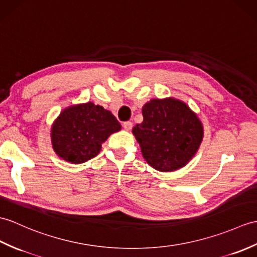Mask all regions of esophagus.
Returning a JSON list of instances; mask_svg holds the SVG:
<instances>
[{"label": "esophagus", "instance_id": "34e87169", "mask_svg": "<svg viewBox=\"0 0 257 257\" xmlns=\"http://www.w3.org/2000/svg\"><path fill=\"white\" fill-rule=\"evenodd\" d=\"M122 127L126 129V130H130L131 128H133V122H131V121H124L122 123Z\"/></svg>", "mask_w": 257, "mask_h": 257}]
</instances>
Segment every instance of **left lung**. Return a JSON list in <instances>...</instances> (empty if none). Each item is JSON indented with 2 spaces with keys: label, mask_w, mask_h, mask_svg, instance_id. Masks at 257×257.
Listing matches in <instances>:
<instances>
[{
  "label": "left lung",
  "mask_w": 257,
  "mask_h": 257,
  "mask_svg": "<svg viewBox=\"0 0 257 257\" xmlns=\"http://www.w3.org/2000/svg\"><path fill=\"white\" fill-rule=\"evenodd\" d=\"M133 133L147 162L161 172L183 168L202 140V124L189 107L174 98L151 99Z\"/></svg>",
  "instance_id": "8db88e82"
}]
</instances>
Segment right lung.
<instances>
[{"mask_svg": "<svg viewBox=\"0 0 257 257\" xmlns=\"http://www.w3.org/2000/svg\"><path fill=\"white\" fill-rule=\"evenodd\" d=\"M121 129L109 110L86 103L64 109L52 126L56 153L68 162L80 164L97 156L101 143Z\"/></svg>", "mask_w": 257, "mask_h": 257, "instance_id": "add662e5", "label": "right lung"}]
</instances>
